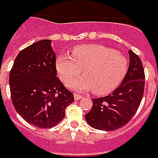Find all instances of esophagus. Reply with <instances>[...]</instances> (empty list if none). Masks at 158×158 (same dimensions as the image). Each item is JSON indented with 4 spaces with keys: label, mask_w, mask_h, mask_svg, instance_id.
Listing matches in <instances>:
<instances>
[{
    "label": "esophagus",
    "mask_w": 158,
    "mask_h": 158,
    "mask_svg": "<svg viewBox=\"0 0 158 158\" xmlns=\"http://www.w3.org/2000/svg\"><path fill=\"white\" fill-rule=\"evenodd\" d=\"M74 97H75V100H79V99H83V97L82 95H80V94H77V93H75V95H74Z\"/></svg>",
    "instance_id": "esophagus-1"
}]
</instances>
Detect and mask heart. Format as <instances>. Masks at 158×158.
Instances as JSON below:
<instances>
[{"mask_svg": "<svg viewBox=\"0 0 158 158\" xmlns=\"http://www.w3.org/2000/svg\"><path fill=\"white\" fill-rule=\"evenodd\" d=\"M56 68L63 82L78 76H84L68 82L67 86L76 91L91 90L95 94L113 91L127 71V61L120 53L100 44H86L75 47L71 57L59 56Z\"/></svg>", "mask_w": 158, "mask_h": 158, "instance_id": "heart-1", "label": "heart"}]
</instances>
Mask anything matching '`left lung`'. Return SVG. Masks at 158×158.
<instances>
[{
  "mask_svg": "<svg viewBox=\"0 0 158 158\" xmlns=\"http://www.w3.org/2000/svg\"><path fill=\"white\" fill-rule=\"evenodd\" d=\"M129 55V68L121 84L107 96L92 99V107L85 114V120L95 129H119L138 110L144 93L145 74L138 55L131 50Z\"/></svg>",
  "mask_w": 158,
  "mask_h": 158,
  "instance_id": "obj_1",
  "label": "left lung"
}]
</instances>
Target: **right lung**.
I'll list each match as a JSON object with an SVG mask.
<instances>
[{
  "label": "right lung",
  "mask_w": 158,
  "mask_h": 158,
  "mask_svg": "<svg viewBox=\"0 0 158 158\" xmlns=\"http://www.w3.org/2000/svg\"><path fill=\"white\" fill-rule=\"evenodd\" d=\"M51 40H41L19 53L10 72V89L17 112L32 125L52 128L65 116L74 94L57 77Z\"/></svg>",
  "instance_id": "1"
}]
</instances>
